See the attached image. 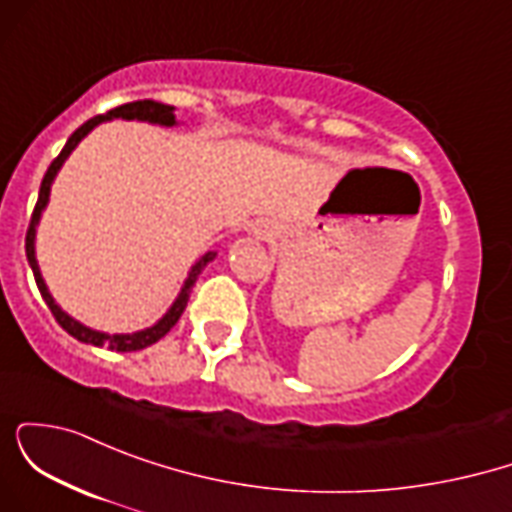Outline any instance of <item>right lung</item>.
Wrapping results in <instances>:
<instances>
[{
	"mask_svg": "<svg viewBox=\"0 0 512 512\" xmlns=\"http://www.w3.org/2000/svg\"><path fill=\"white\" fill-rule=\"evenodd\" d=\"M115 117H122V120L149 122V125H161V127H175V125H178V120H175V108H173V105L158 103V101L125 103V105H120V108H113V110H110V113L96 115V117H91V120H88V122H84V125L76 129L72 137L67 139V144H64V149L60 151V156H57L55 161L50 163L48 173H45L43 182H40L38 202H35V209H33V216H31V226H28V233H26V257H28V264H31V269H33L35 284H38L40 296H43V301L48 303V308L52 310V315H55V320L60 322L64 332H69L74 339H79V342H84V344L108 346L110 351H139V349H146V346L156 344L158 339L166 337V334L173 330L175 322L180 320L182 310L187 308V301H190V293H192V286H195L197 276L202 274V269L207 267L211 260H214L216 252H204V255L199 257L195 264H192V269H190V272H187V279H185V284H182L178 298H175L173 305H170V308L166 310V315H163L161 320L156 322V325L146 327V330L132 332V334H108V332H101V330H91V327H86L84 322L74 320L72 315L64 313L60 305L55 303V298H52L48 284H45L43 274H40L38 260H35V228H38L40 216H43L45 207H48L52 182H55L57 173H60V168L64 166V161H67L69 154H72V151L76 149V144H79L81 139H84L86 134L91 132V129H96L98 125H103V122L115 120Z\"/></svg>",
	"mask_w": 512,
	"mask_h": 512,
	"instance_id": "right-lung-1",
	"label": "right lung"
}]
</instances>
